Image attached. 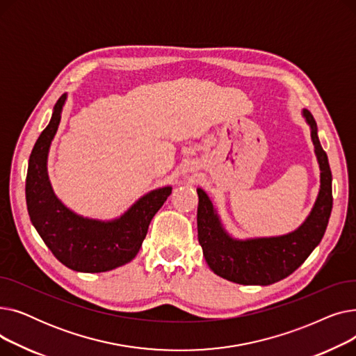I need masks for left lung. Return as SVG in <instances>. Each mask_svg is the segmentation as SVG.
Segmentation results:
<instances>
[{
  "label": "left lung",
  "instance_id": "1",
  "mask_svg": "<svg viewBox=\"0 0 356 356\" xmlns=\"http://www.w3.org/2000/svg\"><path fill=\"white\" fill-rule=\"evenodd\" d=\"M303 115L312 128V140L321 165V192L314 208L297 231L274 238L248 241L232 239L223 231L212 203L197 189V239L211 270L245 286H268L280 282L300 267L322 241L332 212V172L327 156L317 137V125L305 109Z\"/></svg>",
  "mask_w": 356,
  "mask_h": 356
}]
</instances>
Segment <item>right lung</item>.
Masks as SVG:
<instances>
[{
  "instance_id": "obj_1",
  "label": "right lung",
  "mask_w": 356,
  "mask_h": 356,
  "mask_svg": "<svg viewBox=\"0 0 356 356\" xmlns=\"http://www.w3.org/2000/svg\"><path fill=\"white\" fill-rule=\"evenodd\" d=\"M66 95L54 105L49 125L37 138L29 160L26 200L30 219L51 254L63 266L81 273H104L133 259L153 216L172 195V188L143 196L120 219L99 222L70 212L53 195L47 177V153L58 131Z\"/></svg>"
}]
</instances>
